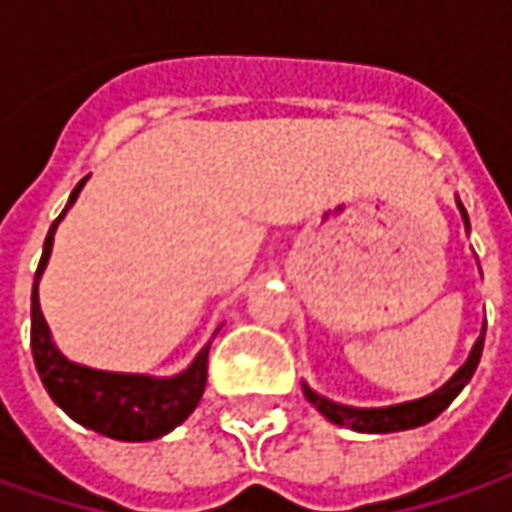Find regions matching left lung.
<instances>
[{"mask_svg":"<svg viewBox=\"0 0 512 512\" xmlns=\"http://www.w3.org/2000/svg\"><path fill=\"white\" fill-rule=\"evenodd\" d=\"M456 205H459V213H462L464 227L470 230V219H467V210H464V205L459 202V196H456ZM484 327L482 336L476 339L470 356H467V362H464L439 390H433L430 396H422V399L390 404V407H350V404L330 402L325 396H319V393H316L313 387H307L305 382H302V393H305L307 402L313 404V407L325 416L327 422L339 424V427H350V430H356V433H399V430L422 427V424L433 422L444 407L462 393L464 384L473 379V373H476V367H479V359H482Z\"/></svg>","mask_w":512,"mask_h":512,"instance_id":"left-lung-1","label":"left lung"}]
</instances>
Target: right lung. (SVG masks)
Segmentation results:
<instances>
[{"instance_id": "obj_1", "label": "right lung", "mask_w": 512, "mask_h": 512, "mask_svg": "<svg viewBox=\"0 0 512 512\" xmlns=\"http://www.w3.org/2000/svg\"><path fill=\"white\" fill-rule=\"evenodd\" d=\"M88 176L73 187L68 207L50 225L45 250L33 276L30 293V347L39 379L50 399L68 413L73 422L90 427L116 442H153L185 422L196 410L207 384V353L210 342L196 353V359L176 376H148V373H113L70 362L56 347L50 327L39 307V279L45 273L53 250V233L65 219L70 205L79 199Z\"/></svg>"}]
</instances>
